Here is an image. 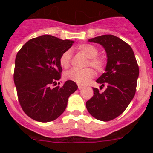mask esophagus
Returning <instances> with one entry per match:
<instances>
[{
  "label": "esophagus",
  "instance_id": "esophagus-1",
  "mask_svg": "<svg viewBox=\"0 0 153 153\" xmlns=\"http://www.w3.org/2000/svg\"><path fill=\"white\" fill-rule=\"evenodd\" d=\"M78 89H79V90H81L82 88H83V86H82V85H79V84H78Z\"/></svg>",
  "mask_w": 153,
  "mask_h": 153
}]
</instances>
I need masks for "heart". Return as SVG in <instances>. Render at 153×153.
<instances>
[{
	"label": "heart",
	"mask_w": 153,
	"mask_h": 153,
	"mask_svg": "<svg viewBox=\"0 0 153 153\" xmlns=\"http://www.w3.org/2000/svg\"><path fill=\"white\" fill-rule=\"evenodd\" d=\"M78 50L85 54L88 57L87 65L94 68L97 72H101L104 70L106 62L103 57L98 56L99 50L94 45L91 44H82L78 47ZM71 52L67 50L61 54L59 57V62L60 66L63 68H68L71 65ZM94 76V71L91 68L84 70L73 69L70 70L65 73V79L75 82L78 84H85Z\"/></svg>",
	"instance_id": "b5f03b06"
}]
</instances>
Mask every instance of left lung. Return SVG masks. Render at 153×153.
I'll return each instance as SVG.
<instances>
[{
    "instance_id": "obj_1",
    "label": "left lung",
    "mask_w": 153,
    "mask_h": 153,
    "mask_svg": "<svg viewBox=\"0 0 153 153\" xmlns=\"http://www.w3.org/2000/svg\"><path fill=\"white\" fill-rule=\"evenodd\" d=\"M104 47L107 54L106 73L96 80L101 92L93 88L94 95L86 102L88 111L98 120L108 122L122 114L136 92L139 66L131 47L111 34L88 40Z\"/></svg>"
}]
</instances>
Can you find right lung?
Here are the masks:
<instances>
[{
  "label": "right lung",
  "instance_id": "1",
  "mask_svg": "<svg viewBox=\"0 0 153 153\" xmlns=\"http://www.w3.org/2000/svg\"><path fill=\"white\" fill-rule=\"evenodd\" d=\"M73 43L43 35L29 40L17 53L13 80L18 100L24 113L34 120L48 122L58 118L65 110L69 96L78 89L71 80L62 87H52L61 78L59 57Z\"/></svg>",
  "mask_w": 153,
  "mask_h": 153
}]
</instances>
